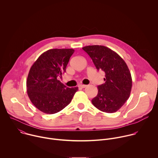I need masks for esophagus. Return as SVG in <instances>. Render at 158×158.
Returning <instances> with one entry per match:
<instances>
[{"instance_id":"obj_1","label":"esophagus","mask_w":158,"mask_h":158,"mask_svg":"<svg viewBox=\"0 0 158 158\" xmlns=\"http://www.w3.org/2000/svg\"><path fill=\"white\" fill-rule=\"evenodd\" d=\"M86 86H87L86 85H84V84H80V85H79V87H81V88H85Z\"/></svg>"}]
</instances>
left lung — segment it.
Segmentation results:
<instances>
[{"mask_svg":"<svg viewBox=\"0 0 158 158\" xmlns=\"http://www.w3.org/2000/svg\"><path fill=\"white\" fill-rule=\"evenodd\" d=\"M90 56L98 71L105 73V83L98 86V94L92 99L99 110L113 113L118 110L129 98L132 77L124 60L114 51L94 45L82 48Z\"/></svg>","mask_w":158,"mask_h":158,"instance_id":"8db88e82","label":"left lung"}]
</instances>
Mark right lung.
I'll return each mask as SVG.
<instances>
[{
	"mask_svg": "<svg viewBox=\"0 0 158 158\" xmlns=\"http://www.w3.org/2000/svg\"><path fill=\"white\" fill-rule=\"evenodd\" d=\"M73 49H52L42 54L31 67L27 92L32 103L46 114L57 113L68 105L78 87H67L57 79L65 72Z\"/></svg>",
	"mask_w": 158,
	"mask_h": 158,
	"instance_id": "obj_1",
	"label": "right lung"
}]
</instances>
